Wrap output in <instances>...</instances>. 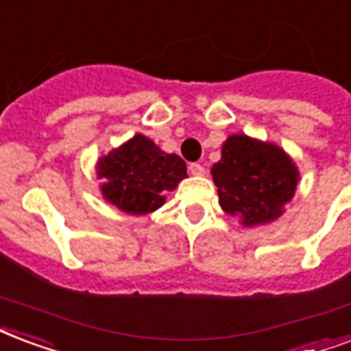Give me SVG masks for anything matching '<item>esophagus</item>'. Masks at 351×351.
<instances>
[{
  "instance_id": "obj_1",
  "label": "esophagus",
  "mask_w": 351,
  "mask_h": 351,
  "mask_svg": "<svg viewBox=\"0 0 351 351\" xmlns=\"http://www.w3.org/2000/svg\"><path fill=\"white\" fill-rule=\"evenodd\" d=\"M187 169H189V173L195 176H202L206 173V169L200 164H189V167H187Z\"/></svg>"
}]
</instances>
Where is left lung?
I'll list each match as a JSON object with an SVG mask.
<instances>
[{"mask_svg": "<svg viewBox=\"0 0 351 351\" xmlns=\"http://www.w3.org/2000/svg\"><path fill=\"white\" fill-rule=\"evenodd\" d=\"M211 175L221 208L245 226L280 217L298 184L296 165L280 147L245 134L226 140L223 158L211 167Z\"/></svg>", "mask_w": 351, "mask_h": 351, "instance_id": "1", "label": "left lung"}]
</instances>
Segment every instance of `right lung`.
Wrapping results in <instances>:
<instances>
[{"instance_id": "1", "label": "right lung", "mask_w": 351, "mask_h": 351, "mask_svg": "<svg viewBox=\"0 0 351 351\" xmlns=\"http://www.w3.org/2000/svg\"><path fill=\"white\" fill-rule=\"evenodd\" d=\"M99 178L104 199L130 215H145L165 202V191H173L186 178V162L176 154H165L149 138L136 134L117 151L99 160Z\"/></svg>"}]
</instances>
